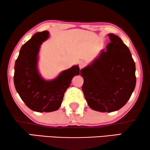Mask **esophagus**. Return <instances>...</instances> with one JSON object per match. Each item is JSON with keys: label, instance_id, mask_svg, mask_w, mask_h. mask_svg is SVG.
<instances>
[{"label": "esophagus", "instance_id": "obj_1", "mask_svg": "<svg viewBox=\"0 0 150 150\" xmlns=\"http://www.w3.org/2000/svg\"><path fill=\"white\" fill-rule=\"evenodd\" d=\"M85 65H86L85 63L84 62V61H81V62L79 63V67H80V69H83V67L85 66Z\"/></svg>", "mask_w": 150, "mask_h": 150}]
</instances>
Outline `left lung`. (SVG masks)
Masks as SVG:
<instances>
[{"mask_svg": "<svg viewBox=\"0 0 150 150\" xmlns=\"http://www.w3.org/2000/svg\"><path fill=\"white\" fill-rule=\"evenodd\" d=\"M106 50L81 70L82 89L88 105L99 112H110L122 108L135 85V63L128 46L120 37L108 35Z\"/></svg>", "mask_w": 150, "mask_h": 150, "instance_id": "1", "label": "left lung"}]
</instances>
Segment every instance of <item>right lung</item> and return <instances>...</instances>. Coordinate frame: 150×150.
<instances>
[{"mask_svg":"<svg viewBox=\"0 0 150 150\" xmlns=\"http://www.w3.org/2000/svg\"><path fill=\"white\" fill-rule=\"evenodd\" d=\"M49 38V32L37 33L22 46L15 63L14 85L30 109L36 112L58 110L63 96L75 76L79 75V65L63 70L55 79L46 81L39 73L38 54L40 46Z\"/></svg>","mask_w":150,"mask_h":150,"instance_id":"right-lung-1","label":"right lung"}]
</instances>
